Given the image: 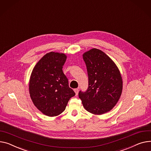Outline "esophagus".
Masks as SVG:
<instances>
[{
  "label": "esophagus",
  "instance_id": "obj_1",
  "mask_svg": "<svg viewBox=\"0 0 151 151\" xmlns=\"http://www.w3.org/2000/svg\"><path fill=\"white\" fill-rule=\"evenodd\" d=\"M74 91H75V94H76V95L77 96V95H78V92H79V90H78V88H75V89L74 90Z\"/></svg>",
  "mask_w": 151,
  "mask_h": 151
}]
</instances>
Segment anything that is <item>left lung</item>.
Instances as JSON below:
<instances>
[{"instance_id":"obj_1","label":"left lung","mask_w":151,"mask_h":151,"mask_svg":"<svg viewBox=\"0 0 151 151\" xmlns=\"http://www.w3.org/2000/svg\"><path fill=\"white\" fill-rule=\"evenodd\" d=\"M83 59L87 67L88 87L78 95L87 111L102 115L112 110L121 96L123 80L115 63L97 48L85 52Z\"/></svg>"}]
</instances>
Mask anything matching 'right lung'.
<instances>
[{"label": "right lung", "mask_w": 151, "mask_h": 151, "mask_svg": "<svg viewBox=\"0 0 151 151\" xmlns=\"http://www.w3.org/2000/svg\"><path fill=\"white\" fill-rule=\"evenodd\" d=\"M66 59L64 53H48L36 64L30 76V97L37 109L48 116L63 113L75 95L63 71Z\"/></svg>", "instance_id": "add662e5"}]
</instances>
